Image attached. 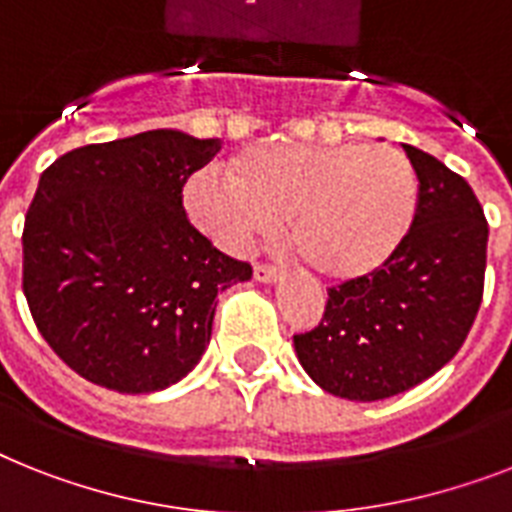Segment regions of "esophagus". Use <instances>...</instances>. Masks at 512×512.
Instances as JSON below:
<instances>
[{
	"instance_id": "obj_1",
	"label": "esophagus",
	"mask_w": 512,
	"mask_h": 512,
	"mask_svg": "<svg viewBox=\"0 0 512 512\" xmlns=\"http://www.w3.org/2000/svg\"><path fill=\"white\" fill-rule=\"evenodd\" d=\"M255 278L260 284H273L281 278V270L273 268V265H255Z\"/></svg>"
}]
</instances>
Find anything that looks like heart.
I'll list each match as a JSON object with an SVG mask.
<instances>
[{
  "mask_svg": "<svg viewBox=\"0 0 512 512\" xmlns=\"http://www.w3.org/2000/svg\"><path fill=\"white\" fill-rule=\"evenodd\" d=\"M184 207L234 255L286 220V239L318 276L363 281L405 247L418 176L405 152L386 144H255L228 160V176L194 173Z\"/></svg>",
  "mask_w": 512,
  "mask_h": 512,
  "instance_id": "heart-1",
  "label": "heart"
}]
</instances>
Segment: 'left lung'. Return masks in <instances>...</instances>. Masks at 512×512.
<instances>
[{
    "label": "left lung",
    "instance_id": "8db88e82",
    "mask_svg": "<svg viewBox=\"0 0 512 512\" xmlns=\"http://www.w3.org/2000/svg\"><path fill=\"white\" fill-rule=\"evenodd\" d=\"M418 213L392 263L328 289L321 323L294 336L299 363L328 394L376 402L442 371L479 313L486 270L484 210L465 178L405 144Z\"/></svg>",
    "mask_w": 512,
    "mask_h": 512
}]
</instances>
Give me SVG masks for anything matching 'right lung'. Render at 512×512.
<instances>
[{
  "label": "right lung",
  "mask_w": 512,
  "mask_h": 512,
  "mask_svg": "<svg viewBox=\"0 0 512 512\" xmlns=\"http://www.w3.org/2000/svg\"><path fill=\"white\" fill-rule=\"evenodd\" d=\"M220 139L157 128L78 147L39 178L23 228V292L62 363L112 392L194 371L215 297L252 278L191 226L184 184Z\"/></svg>",
  "instance_id": "add662e5"
}]
</instances>
